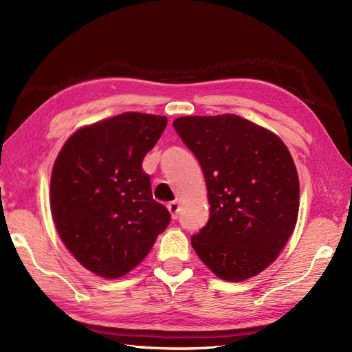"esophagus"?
Segmentation results:
<instances>
[{"mask_svg":"<svg viewBox=\"0 0 352 352\" xmlns=\"http://www.w3.org/2000/svg\"><path fill=\"white\" fill-rule=\"evenodd\" d=\"M168 210L170 212V216L172 218H177V213H178V210H180V203H178V201H170V203L168 204Z\"/></svg>","mask_w":352,"mask_h":352,"instance_id":"esophagus-1","label":"esophagus"}]
</instances>
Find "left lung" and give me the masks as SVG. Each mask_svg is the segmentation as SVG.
I'll return each mask as SVG.
<instances>
[{
    "label": "left lung",
    "mask_w": 352,
    "mask_h": 352,
    "mask_svg": "<svg viewBox=\"0 0 352 352\" xmlns=\"http://www.w3.org/2000/svg\"><path fill=\"white\" fill-rule=\"evenodd\" d=\"M174 129L204 172L210 218L190 237L210 271L231 283L260 274L296 226L300 180L284 142L237 115L182 116Z\"/></svg>",
    "instance_id": "1"
}]
</instances>
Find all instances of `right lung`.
<instances>
[{
  "instance_id": "right-lung-1",
  "label": "right lung",
  "mask_w": 352,
  "mask_h": 352,
  "mask_svg": "<svg viewBox=\"0 0 352 352\" xmlns=\"http://www.w3.org/2000/svg\"><path fill=\"white\" fill-rule=\"evenodd\" d=\"M168 119L126 111L77 130L51 174L57 233L89 271L118 278L136 267L170 222L142 169Z\"/></svg>"
}]
</instances>
